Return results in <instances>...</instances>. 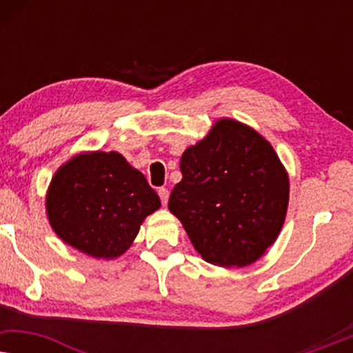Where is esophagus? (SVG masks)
Instances as JSON below:
<instances>
[{
    "mask_svg": "<svg viewBox=\"0 0 353 353\" xmlns=\"http://www.w3.org/2000/svg\"><path fill=\"white\" fill-rule=\"evenodd\" d=\"M157 192H159V197H161V201H162V204L165 205L167 202H168V196H170V192H168V190L167 188H159L157 190Z\"/></svg>",
    "mask_w": 353,
    "mask_h": 353,
    "instance_id": "1",
    "label": "esophagus"
}]
</instances>
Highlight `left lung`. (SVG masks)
<instances>
[{
  "instance_id": "left-lung-1",
  "label": "left lung",
  "mask_w": 353,
  "mask_h": 353,
  "mask_svg": "<svg viewBox=\"0 0 353 353\" xmlns=\"http://www.w3.org/2000/svg\"><path fill=\"white\" fill-rule=\"evenodd\" d=\"M181 181L168 209L205 262L254 263L276 241L286 219L289 178L267 139L248 125L220 119L183 152Z\"/></svg>"
}]
</instances>
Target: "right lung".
I'll return each mask as SVG.
<instances>
[{"instance_id":"right-lung-1","label":"right lung","mask_w":353,"mask_h":353,"mask_svg":"<svg viewBox=\"0 0 353 353\" xmlns=\"http://www.w3.org/2000/svg\"><path fill=\"white\" fill-rule=\"evenodd\" d=\"M161 207L146 178L119 152H85L52 176L46 214L59 238L94 259H115Z\"/></svg>"}]
</instances>
